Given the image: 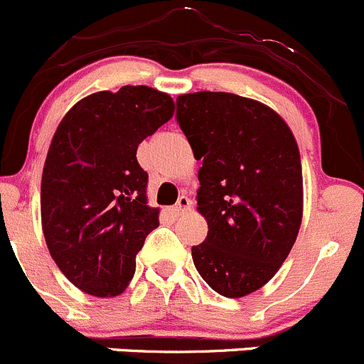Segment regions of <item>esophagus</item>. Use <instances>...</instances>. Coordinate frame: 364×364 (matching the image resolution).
<instances>
[{"instance_id":"esophagus-1","label":"esophagus","mask_w":364,"mask_h":364,"mask_svg":"<svg viewBox=\"0 0 364 364\" xmlns=\"http://www.w3.org/2000/svg\"><path fill=\"white\" fill-rule=\"evenodd\" d=\"M190 205H192V201H190L188 198H186V196H179V199H178V203H176L174 206H172V214L174 215H181L183 212H186L190 208Z\"/></svg>"}]
</instances>
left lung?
Here are the masks:
<instances>
[{"label":"left lung","mask_w":364,"mask_h":364,"mask_svg":"<svg viewBox=\"0 0 364 364\" xmlns=\"http://www.w3.org/2000/svg\"><path fill=\"white\" fill-rule=\"evenodd\" d=\"M176 119L203 159L198 210L208 223L192 247L199 276L225 297H243L274 277L303 218L299 149L267 105L228 92L176 100Z\"/></svg>","instance_id":"8db88e82"}]
</instances>
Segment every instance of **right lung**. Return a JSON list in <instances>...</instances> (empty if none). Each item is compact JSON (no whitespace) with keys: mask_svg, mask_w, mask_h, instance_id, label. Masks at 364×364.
Listing matches in <instances>:
<instances>
[{"mask_svg":"<svg viewBox=\"0 0 364 364\" xmlns=\"http://www.w3.org/2000/svg\"><path fill=\"white\" fill-rule=\"evenodd\" d=\"M172 114L168 94L127 85L74 105L52 137L41 178L45 241L67 279L90 296H119L158 228L136 152Z\"/></svg>","mask_w":364,"mask_h":364,"instance_id":"right-lung-1","label":"right lung"}]
</instances>
